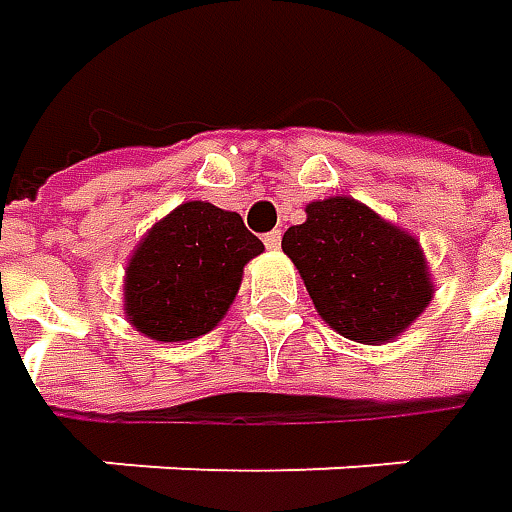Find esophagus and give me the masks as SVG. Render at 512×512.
<instances>
[{
	"label": "esophagus",
	"instance_id": "esophagus-1",
	"mask_svg": "<svg viewBox=\"0 0 512 512\" xmlns=\"http://www.w3.org/2000/svg\"><path fill=\"white\" fill-rule=\"evenodd\" d=\"M265 245L270 247V250H279V247H282V230H270L265 236Z\"/></svg>",
	"mask_w": 512,
	"mask_h": 512
}]
</instances>
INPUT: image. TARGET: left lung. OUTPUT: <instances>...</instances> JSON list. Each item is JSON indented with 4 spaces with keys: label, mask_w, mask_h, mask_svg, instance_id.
Returning <instances> with one entry per match:
<instances>
[{
    "label": "left lung",
    "mask_w": 512,
    "mask_h": 512,
    "mask_svg": "<svg viewBox=\"0 0 512 512\" xmlns=\"http://www.w3.org/2000/svg\"><path fill=\"white\" fill-rule=\"evenodd\" d=\"M287 227L282 250L296 265L316 313L339 336L384 344L433 302V276L416 236L353 196H327Z\"/></svg>",
    "instance_id": "1"
}]
</instances>
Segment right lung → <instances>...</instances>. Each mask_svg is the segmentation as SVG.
Here are the masks:
<instances>
[{"instance_id": "1", "label": "right lung", "mask_w": 512, "mask_h": 512, "mask_svg": "<svg viewBox=\"0 0 512 512\" xmlns=\"http://www.w3.org/2000/svg\"><path fill=\"white\" fill-rule=\"evenodd\" d=\"M265 245L239 213L185 202L139 239L125 267V316L153 342H193L233 305Z\"/></svg>"}]
</instances>
